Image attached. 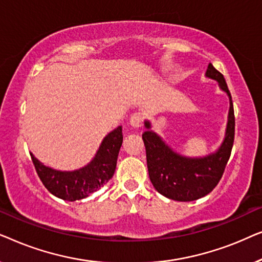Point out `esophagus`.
<instances>
[{
  "label": "esophagus",
  "mask_w": 262,
  "mask_h": 262,
  "mask_svg": "<svg viewBox=\"0 0 262 262\" xmlns=\"http://www.w3.org/2000/svg\"><path fill=\"white\" fill-rule=\"evenodd\" d=\"M142 121H143V114L141 112H136L130 117V125L134 127L141 126Z\"/></svg>",
  "instance_id": "1"
}]
</instances>
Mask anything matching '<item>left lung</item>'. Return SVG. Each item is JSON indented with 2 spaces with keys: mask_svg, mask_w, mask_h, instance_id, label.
<instances>
[{
  "mask_svg": "<svg viewBox=\"0 0 262 262\" xmlns=\"http://www.w3.org/2000/svg\"><path fill=\"white\" fill-rule=\"evenodd\" d=\"M206 76L218 81L221 89L230 98V110L227 134L221 148L203 159H187L174 152L169 146L150 131V123L145 121L148 130L142 135L146 151L149 178L154 187L161 194L178 202H192L209 194L223 177L225 166L230 157L235 138V114L231 94L223 75L209 64Z\"/></svg>",
  "mask_w": 262,
  "mask_h": 262,
  "instance_id": "left-lung-1",
  "label": "left lung"
}]
</instances>
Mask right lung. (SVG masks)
Instances as JSON below:
<instances>
[{
    "label": "right lung",
    "instance_id": "obj_1",
    "mask_svg": "<svg viewBox=\"0 0 262 262\" xmlns=\"http://www.w3.org/2000/svg\"><path fill=\"white\" fill-rule=\"evenodd\" d=\"M123 143L121 126L103 138L96 155L88 166L74 171H59L45 167L31 154L34 168L42 185L53 195L68 202L87 198L113 177Z\"/></svg>",
    "mask_w": 262,
    "mask_h": 262
}]
</instances>
